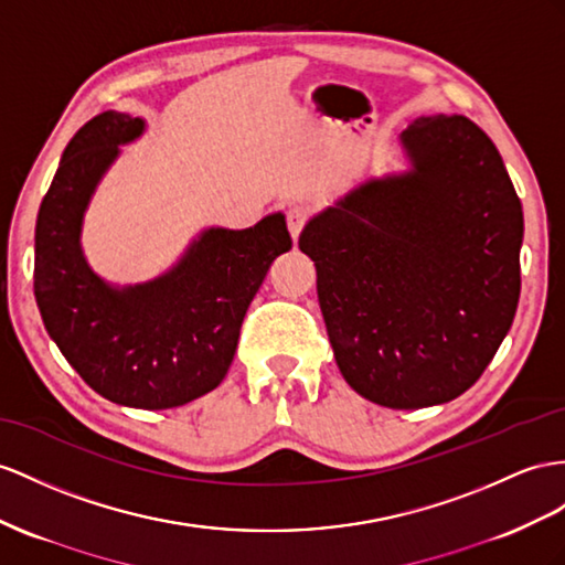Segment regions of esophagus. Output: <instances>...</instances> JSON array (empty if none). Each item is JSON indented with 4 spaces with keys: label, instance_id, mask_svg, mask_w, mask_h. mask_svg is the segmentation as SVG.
<instances>
[{
    "label": "esophagus",
    "instance_id": "34e87169",
    "mask_svg": "<svg viewBox=\"0 0 565 565\" xmlns=\"http://www.w3.org/2000/svg\"><path fill=\"white\" fill-rule=\"evenodd\" d=\"M306 220H308V214H306V210H302V207H291V210H288L286 222H288V231H291V238L294 241L300 236L302 226H306Z\"/></svg>",
    "mask_w": 565,
    "mask_h": 565
}]
</instances>
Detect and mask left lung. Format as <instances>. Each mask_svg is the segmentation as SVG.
Listing matches in <instances>:
<instances>
[{"instance_id":"obj_1","label":"left lung","mask_w":565,"mask_h":565,"mask_svg":"<svg viewBox=\"0 0 565 565\" xmlns=\"http://www.w3.org/2000/svg\"><path fill=\"white\" fill-rule=\"evenodd\" d=\"M408 169L312 214L298 248L337 365L384 408L454 401L480 380L520 298L523 207L497 145L466 117H417Z\"/></svg>"}]
</instances>
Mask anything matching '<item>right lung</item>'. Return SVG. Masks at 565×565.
I'll return each mask as SVG.
<instances>
[{"instance_id":"right-lung-1","label":"right lung","mask_w":565,"mask_h":565,"mask_svg":"<svg viewBox=\"0 0 565 565\" xmlns=\"http://www.w3.org/2000/svg\"><path fill=\"white\" fill-rule=\"evenodd\" d=\"M145 119L103 111L71 138L35 224V300L50 339L99 396L164 411L210 394L234 360L245 310L274 259L291 250L286 216L210 226L164 274L109 284L83 253V220L121 145Z\"/></svg>"}]
</instances>
